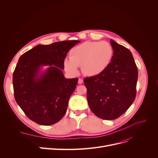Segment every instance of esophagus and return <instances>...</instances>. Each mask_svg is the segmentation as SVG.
<instances>
[{
    "mask_svg": "<svg viewBox=\"0 0 158 158\" xmlns=\"http://www.w3.org/2000/svg\"><path fill=\"white\" fill-rule=\"evenodd\" d=\"M78 83L80 84V85L82 84V83H83V79H81V78H79V81H78Z\"/></svg>",
    "mask_w": 158,
    "mask_h": 158,
    "instance_id": "obj_1",
    "label": "esophagus"
}]
</instances>
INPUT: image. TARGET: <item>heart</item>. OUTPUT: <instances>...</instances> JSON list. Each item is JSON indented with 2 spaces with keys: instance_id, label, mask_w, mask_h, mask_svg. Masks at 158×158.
Returning a JSON list of instances; mask_svg holds the SVG:
<instances>
[{
  "instance_id": "obj_1",
  "label": "heart",
  "mask_w": 158,
  "mask_h": 158,
  "mask_svg": "<svg viewBox=\"0 0 158 158\" xmlns=\"http://www.w3.org/2000/svg\"><path fill=\"white\" fill-rule=\"evenodd\" d=\"M113 56L112 46L107 41H85L75 47L70 57L63 61L65 71L71 76L79 73V66L88 76H96L103 73L110 64Z\"/></svg>"
}]
</instances>
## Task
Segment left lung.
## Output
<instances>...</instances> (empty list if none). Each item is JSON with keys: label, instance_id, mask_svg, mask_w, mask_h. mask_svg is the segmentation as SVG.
Wrapping results in <instances>:
<instances>
[{"label": "left lung", "instance_id": "left-lung-1", "mask_svg": "<svg viewBox=\"0 0 158 158\" xmlns=\"http://www.w3.org/2000/svg\"><path fill=\"white\" fill-rule=\"evenodd\" d=\"M111 62L96 76L84 80L90 110L104 120H114L125 113L136 94L138 70L129 50L113 40Z\"/></svg>", "mask_w": 158, "mask_h": 158}]
</instances>
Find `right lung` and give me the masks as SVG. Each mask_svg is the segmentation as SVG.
<instances>
[{
	"label": "right lung",
	"mask_w": 158,
	"mask_h": 158,
	"mask_svg": "<svg viewBox=\"0 0 158 158\" xmlns=\"http://www.w3.org/2000/svg\"><path fill=\"white\" fill-rule=\"evenodd\" d=\"M79 40L38 45L19 58L13 75L16 102L27 117L40 125L59 122L67 110L78 79H66L63 61ZM48 67L44 71V66Z\"/></svg>",
	"instance_id": "obj_1"
}]
</instances>
